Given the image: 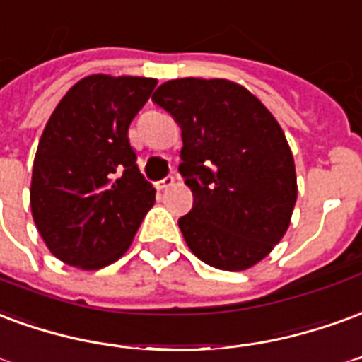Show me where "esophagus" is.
I'll list each match as a JSON object with an SVG mask.
<instances>
[{"mask_svg": "<svg viewBox=\"0 0 362 362\" xmlns=\"http://www.w3.org/2000/svg\"><path fill=\"white\" fill-rule=\"evenodd\" d=\"M173 183H175V175H168V177H163L162 181H160V189H170V187H173Z\"/></svg>", "mask_w": 362, "mask_h": 362, "instance_id": "obj_1", "label": "esophagus"}]
</instances>
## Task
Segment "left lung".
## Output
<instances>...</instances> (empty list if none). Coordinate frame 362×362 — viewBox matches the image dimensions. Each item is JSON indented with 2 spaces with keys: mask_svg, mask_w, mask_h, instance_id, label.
<instances>
[{
  "mask_svg": "<svg viewBox=\"0 0 362 362\" xmlns=\"http://www.w3.org/2000/svg\"><path fill=\"white\" fill-rule=\"evenodd\" d=\"M183 136L179 173L192 191L179 229L194 257L239 272L286 235L297 200L286 134L264 104L226 78H175L152 94Z\"/></svg>",
  "mask_w": 362,
  "mask_h": 362,
  "instance_id": "1",
  "label": "left lung"
}]
</instances>
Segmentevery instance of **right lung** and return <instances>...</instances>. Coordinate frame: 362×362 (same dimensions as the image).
I'll return each mask as SVG.
<instances>
[{"mask_svg": "<svg viewBox=\"0 0 362 362\" xmlns=\"http://www.w3.org/2000/svg\"><path fill=\"white\" fill-rule=\"evenodd\" d=\"M156 78L90 75L46 123L30 183L36 228L65 264L98 270L125 255L156 189L136 165L129 125Z\"/></svg>", "mask_w": 362, "mask_h": 362, "instance_id": "right-lung-1", "label": "right lung"}]
</instances>
